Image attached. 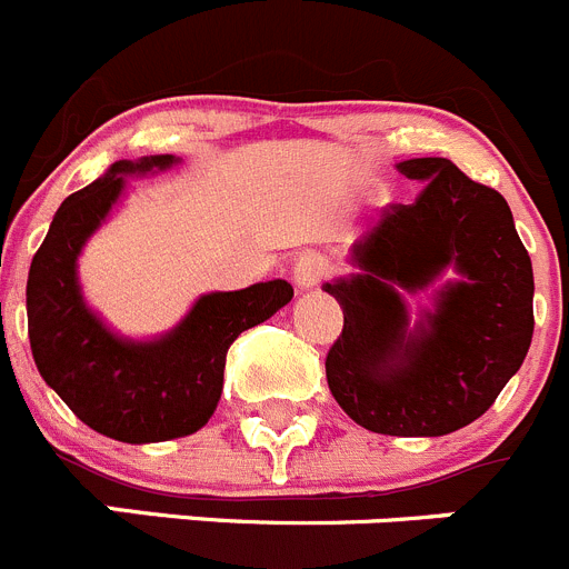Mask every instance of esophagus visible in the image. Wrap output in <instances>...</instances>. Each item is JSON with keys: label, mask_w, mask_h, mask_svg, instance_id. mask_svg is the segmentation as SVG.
<instances>
[{"label": "esophagus", "mask_w": 569, "mask_h": 569, "mask_svg": "<svg viewBox=\"0 0 569 569\" xmlns=\"http://www.w3.org/2000/svg\"><path fill=\"white\" fill-rule=\"evenodd\" d=\"M322 274H326V260L315 252L297 258L295 269H291V278H295L297 291L315 289V286L322 280Z\"/></svg>", "instance_id": "esophagus-1"}]
</instances>
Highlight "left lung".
<instances>
[{"mask_svg":"<svg viewBox=\"0 0 569 569\" xmlns=\"http://www.w3.org/2000/svg\"><path fill=\"white\" fill-rule=\"evenodd\" d=\"M421 182L416 204H390L350 249L348 278L322 289L345 315L326 376L359 427L438 438L480 418L522 368L533 337V267L508 201L443 157L396 164ZM452 268L412 327L405 293Z\"/></svg>","mask_w":569,"mask_h":569,"instance_id":"obj_1","label":"left lung"}]
</instances>
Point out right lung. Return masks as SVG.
I'll list each match as a JSON object with an SVG mask.
<instances>
[{"label":"right lung","instance_id":"obj_1","mask_svg":"<svg viewBox=\"0 0 569 569\" xmlns=\"http://www.w3.org/2000/svg\"><path fill=\"white\" fill-rule=\"evenodd\" d=\"M179 159H120L52 216L28 274V333L41 379L87 427L123 443L193 435L219 407L227 350L295 297L286 280L210 291L179 326L153 339L111 331L83 300L78 258L126 193V177L168 171Z\"/></svg>","mask_w":569,"mask_h":569}]
</instances>
